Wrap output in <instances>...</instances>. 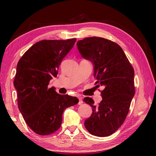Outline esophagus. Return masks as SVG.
<instances>
[{
    "label": "esophagus",
    "instance_id": "1",
    "mask_svg": "<svg viewBox=\"0 0 156 156\" xmlns=\"http://www.w3.org/2000/svg\"><path fill=\"white\" fill-rule=\"evenodd\" d=\"M78 100H79V101H78V105H82V103H83V101H82V98L81 97H78Z\"/></svg>",
    "mask_w": 156,
    "mask_h": 156
}]
</instances>
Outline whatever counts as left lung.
I'll return each mask as SVG.
<instances>
[{
    "mask_svg": "<svg viewBox=\"0 0 156 156\" xmlns=\"http://www.w3.org/2000/svg\"><path fill=\"white\" fill-rule=\"evenodd\" d=\"M77 48L82 57L94 66L96 87H104L98 105H94L90 97L83 99L92 108L84 126L95 136H109L121 127L129 112L135 90L133 68L120 46L108 39L87 37L78 41Z\"/></svg>",
    "mask_w": 156,
    "mask_h": 156,
    "instance_id": "8db88e82",
    "label": "left lung"
}]
</instances>
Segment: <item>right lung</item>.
Returning <instances> with one entry per match:
<instances>
[{
	"label": "right lung",
	"instance_id": "right-lung-1",
	"mask_svg": "<svg viewBox=\"0 0 156 156\" xmlns=\"http://www.w3.org/2000/svg\"><path fill=\"white\" fill-rule=\"evenodd\" d=\"M76 39L42 40L32 45L16 66L14 87L18 107L26 123L35 133L50 135L59 129L62 115L78 99L48 88L56 77L62 60L74 47Z\"/></svg>",
	"mask_w": 156,
	"mask_h": 156
}]
</instances>
